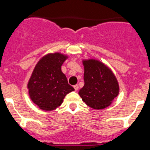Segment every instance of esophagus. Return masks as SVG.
Wrapping results in <instances>:
<instances>
[{
	"mask_svg": "<svg viewBox=\"0 0 150 150\" xmlns=\"http://www.w3.org/2000/svg\"><path fill=\"white\" fill-rule=\"evenodd\" d=\"M74 88H75V91H78V88H79V86H78V85H77V84H76V85H75V86H74Z\"/></svg>",
	"mask_w": 150,
	"mask_h": 150,
	"instance_id": "esophagus-1",
	"label": "esophagus"
}]
</instances>
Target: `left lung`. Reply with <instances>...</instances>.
<instances>
[{"label": "left lung", "mask_w": 150, "mask_h": 150, "mask_svg": "<svg viewBox=\"0 0 150 150\" xmlns=\"http://www.w3.org/2000/svg\"><path fill=\"white\" fill-rule=\"evenodd\" d=\"M84 84L79 94L86 104L94 109H103L111 104L119 94V84L113 72L96 60L83 61Z\"/></svg>", "instance_id": "8db88e82"}]
</instances>
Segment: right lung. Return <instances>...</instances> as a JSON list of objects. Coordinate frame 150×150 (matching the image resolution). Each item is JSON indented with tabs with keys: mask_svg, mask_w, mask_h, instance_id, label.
<instances>
[{
	"mask_svg": "<svg viewBox=\"0 0 150 150\" xmlns=\"http://www.w3.org/2000/svg\"><path fill=\"white\" fill-rule=\"evenodd\" d=\"M67 57L56 53L44 56L35 67L28 88L32 101L45 110L61 105L68 93L74 88L68 83L61 67Z\"/></svg>",
	"mask_w": 150,
	"mask_h": 150,
	"instance_id": "right-lung-1",
	"label": "right lung"
}]
</instances>
